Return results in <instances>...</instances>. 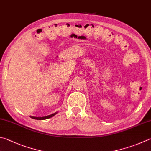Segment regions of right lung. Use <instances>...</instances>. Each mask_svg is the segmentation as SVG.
I'll return each instance as SVG.
<instances>
[{
    "instance_id": "right-lung-1",
    "label": "right lung",
    "mask_w": 151,
    "mask_h": 151,
    "mask_svg": "<svg viewBox=\"0 0 151 151\" xmlns=\"http://www.w3.org/2000/svg\"><path fill=\"white\" fill-rule=\"evenodd\" d=\"M57 113H55V114H53L51 115H49V116H45V117H33V116H31V117L32 119H37V120H42V119H48V118H50V117L54 116Z\"/></svg>"
}]
</instances>
